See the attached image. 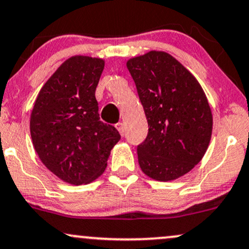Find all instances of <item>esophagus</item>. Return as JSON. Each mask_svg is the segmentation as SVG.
<instances>
[{"mask_svg":"<svg viewBox=\"0 0 249 249\" xmlns=\"http://www.w3.org/2000/svg\"><path fill=\"white\" fill-rule=\"evenodd\" d=\"M115 128L119 130L120 135H121V136H124V124L119 122V124H115Z\"/></svg>","mask_w":249,"mask_h":249,"instance_id":"34e87169","label":"esophagus"}]
</instances>
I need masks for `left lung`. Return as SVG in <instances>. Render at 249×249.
I'll return each mask as SVG.
<instances>
[{
  "instance_id": "8db88e82",
  "label": "left lung",
  "mask_w": 249,
  "mask_h": 249,
  "mask_svg": "<svg viewBox=\"0 0 249 249\" xmlns=\"http://www.w3.org/2000/svg\"><path fill=\"white\" fill-rule=\"evenodd\" d=\"M127 68L136 84L149 133L137 146L141 170L157 181H172L203 158L213 134V113L203 89L166 52L131 57Z\"/></svg>"
}]
</instances>
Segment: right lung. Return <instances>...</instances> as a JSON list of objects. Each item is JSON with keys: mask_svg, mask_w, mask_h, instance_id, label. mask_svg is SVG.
Wrapping results in <instances>:
<instances>
[{"mask_svg": "<svg viewBox=\"0 0 249 249\" xmlns=\"http://www.w3.org/2000/svg\"><path fill=\"white\" fill-rule=\"evenodd\" d=\"M104 67L99 57H69L41 88L31 113V137L40 160L70 185L98 179L121 139L98 114L96 89Z\"/></svg>", "mask_w": 249, "mask_h": 249, "instance_id": "1", "label": "right lung"}]
</instances>
